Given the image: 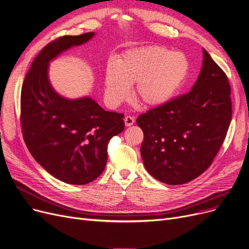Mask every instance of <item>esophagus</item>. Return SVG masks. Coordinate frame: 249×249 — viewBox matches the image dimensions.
I'll return each mask as SVG.
<instances>
[{
    "label": "esophagus",
    "instance_id": "34e87169",
    "mask_svg": "<svg viewBox=\"0 0 249 249\" xmlns=\"http://www.w3.org/2000/svg\"><path fill=\"white\" fill-rule=\"evenodd\" d=\"M124 121V124H125L126 126L133 125V124H134V123H135L134 118H131V116H129V115H126Z\"/></svg>",
    "mask_w": 249,
    "mask_h": 249
}]
</instances>
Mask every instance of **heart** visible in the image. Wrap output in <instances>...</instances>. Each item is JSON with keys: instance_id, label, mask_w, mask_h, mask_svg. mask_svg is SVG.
<instances>
[{"instance_id": "obj_1", "label": "heart", "mask_w": 249, "mask_h": 249, "mask_svg": "<svg viewBox=\"0 0 249 249\" xmlns=\"http://www.w3.org/2000/svg\"><path fill=\"white\" fill-rule=\"evenodd\" d=\"M190 71L188 57L163 46L150 45L129 49L119 59L109 60L104 76L107 104L118 107L128 96L129 85L143 107L167 104L184 85Z\"/></svg>"}]
</instances>
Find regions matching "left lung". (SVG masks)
<instances>
[{"label": "left lung", "mask_w": 249, "mask_h": 249, "mask_svg": "<svg viewBox=\"0 0 249 249\" xmlns=\"http://www.w3.org/2000/svg\"><path fill=\"white\" fill-rule=\"evenodd\" d=\"M230 92L225 73L203 48L201 71L191 90L137 119L143 131L141 156L150 175L181 185L210 167L231 122Z\"/></svg>", "instance_id": "1"}]
</instances>
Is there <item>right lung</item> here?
<instances>
[{
	"instance_id": "add662e5",
	"label": "right lung",
	"mask_w": 249,
	"mask_h": 249,
	"mask_svg": "<svg viewBox=\"0 0 249 249\" xmlns=\"http://www.w3.org/2000/svg\"><path fill=\"white\" fill-rule=\"evenodd\" d=\"M94 36L89 32L49 43L32 62L21 91V124L29 152L53 177L72 185L100 176L108 141L124 128V114L105 110L89 96L66 98L49 80L52 60Z\"/></svg>"
}]
</instances>
